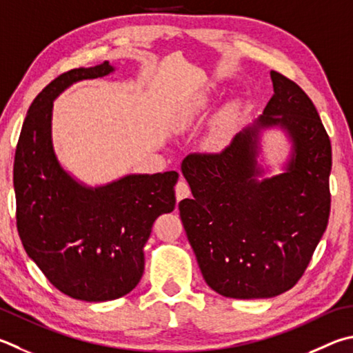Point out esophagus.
<instances>
[{
	"label": "esophagus",
	"instance_id": "1",
	"mask_svg": "<svg viewBox=\"0 0 353 353\" xmlns=\"http://www.w3.org/2000/svg\"><path fill=\"white\" fill-rule=\"evenodd\" d=\"M190 194H191L190 185L185 182L183 179H181V181H179L177 185H176V199H177V202H181V201H183V199L190 197Z\"/></svg>",
	"mask_w": 353,
	"mask_h": 353
}]
</instances>
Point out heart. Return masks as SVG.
<instances>
[{
  "label": "heart",
  "mask_w": 353,
  "mask_h": 353,
  "mask_svg": "<svg viewBox=\"0 0 353 353\" xmlns=\"http://www.w3.org/2000/svg\"><path fill=\"white\" fill-rule=\"evenodd\" d=\"M201 110V106H197L194 111ZM193 115V112L190 114V117ZM230 126H232V114L228 111H223L219 114V117L216 119V123L213 131H211V136L208 139V145L211 148H222L223 145L227 143L228 140V132H230Z\"/></svg>",
  "instance_id": "1"
}]
</instances>
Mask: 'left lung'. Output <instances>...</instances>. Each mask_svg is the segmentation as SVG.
Returning <instances> with one entry per match:
<instances>
[{
    "label": "left lung",
    "mask_w": 353,
    "mask_h": 353,
    "mask_svg": "<svg viewBox=\"0 0 353 353\" xmlns=\"http://www.w3.org/2000/svg\"><path fill=\"white\" fill-rule=\"evenodd\" d=\"M264 115L221 152H191L182 172L193 197L181 219L205 283L234 299L273 298L298 283L327 228L332 145L313 101L272 70ZM281 125L294 154L284 175L255 181L257 134Z\"/></svg>",
    "instance_id": "8db88e82"
}]
</instances>
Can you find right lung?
<instances>
[{"label": "right lung", "mask_w": 353, "mask_h": 353, "mask_svg": "<svg viewBox=\"0 0 353 353\" xmlns=\"http://www.w3.org/2000/svg\"><path fill=\"white\" fill-rule=\"evenodd\" d=\"M110 61L70 69L52 80L26 115L17 143V228L26 253L68 296L117 299L139 284L152 223L176 207V171L132 174L100 188L75 182L50 139L52 101L75 81L112 72Z\"/></svg>", "instance_id": "obj_1"}]
</instances>
